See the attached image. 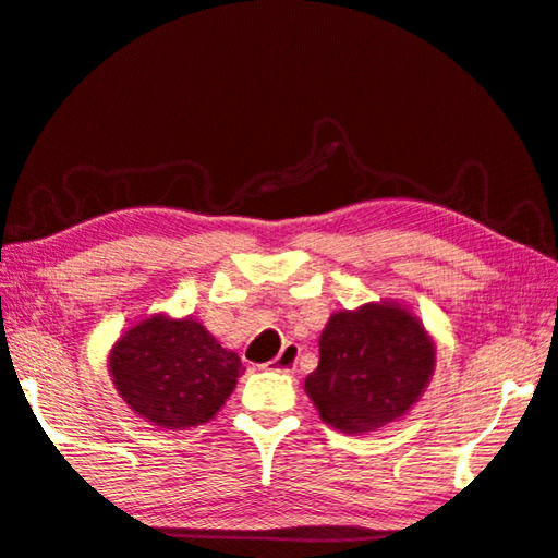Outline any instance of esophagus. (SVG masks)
I'll return each mask as SVG.
<instances>
[{"label": "esophagus", "instance_id": "esophagus-1", "mask_svg": "<svg viewBox=\"0 0 558 558\" xmlns=\"http://www.w3.org/2000/svg\"><path fill=\"white\" fill-rule=\"evenodd\" d=\"M299 355H301V345L299 343H287L281 349V353L267 367L275 369V373H293L295 365H299Z\"/></svg>", "mask_w": 558, "mask_h": 558}]
</instances>
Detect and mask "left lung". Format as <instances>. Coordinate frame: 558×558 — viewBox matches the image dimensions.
I'll return each instance as SVG.
<instances>
[{
	"label": "left lung",
	"instance_id": "8db88e82",
	"mask_svg": "<svg viewBox=\"0 0 558 558\" xmlns=\"http://www.w3.org/2000/svg\"><path fill=\"white\" fill-rule=\"evenodd\" d=\"M437 343L399 301L331 313L319 333V363L305 377L322 423L367 435L401 420L435 375Z\"/></svg>",
	"mask_w": 558,
	"mask_h": 558
}]
</instances>
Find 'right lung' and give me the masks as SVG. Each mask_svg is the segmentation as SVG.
Wrapping results in <instances>:
<instances>
[{
  "label": "right lung",
  "mask_w": 558,
  "mask_h": 558,
  "mask_svg": "<svg viewBox=\"0 0 558 558\" xmlns=\"http://www.w3.org/2000/svg\"><path fill=\"white\" fill-rule=\"evenodd\" d=\"M107 367L117 393L145 423L191 429L213 420L239 377V353L225 349L203 322L153 313L114 341Z\"/></svg>",
  "instance_id": "add662e5"
}]
</instances>
